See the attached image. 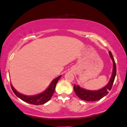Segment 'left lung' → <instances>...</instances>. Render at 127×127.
<instances>
[{
	"mask_svg": "<svg viewBox=\"0 0 127 127\" xmlns=\"http://www.w3.org/2000/svg\"><path fill=\"white\" fill-rule=\"evenodd\" d=\"M109 54L110 57L113 61V71L111 79L106 86L103 87V88L97 90V91H89V90L85 89L80 88L79 85H77V86L74 85V92L77 95V96L80 97L82 100H86V101L98 100L99 99H102L103 97H104L105 96H106L109 93L108 91H111L114 80H115L116 73H117V67H116L115 60H114V59L111 51H109Z\"/></svg>",
	"mask_w": 127,
	"mask_h": 127,
	"instance_id": "obj_1",
	"label": "left lung"
}]
</instances>
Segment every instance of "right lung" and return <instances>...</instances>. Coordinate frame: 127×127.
<instances>
[{"instance_id": "obj_1", "label": "right lung", "mask_w": 127, "mask_h": 127, "mask_svg": "<svg viewBox=\"0 0 127 127\" xmlns=\"http://www.w3.org/2000/svg\"><path fill=\"white\" fill-rule=\"evenodd\" d=\"M61 77H62V76H60L59 77H56V79H54V80L52 81L50 85H49L48 88L45 91H44L43 92L34 96H27L20 94V93H19L15 89V88H13L12 85H11V88L13 92V93L19 98L21 99V100H22L23 101L32 105H42L46 103V102H48V100H50V99H51V97H52V96H53V95L54 92L56 84H57V82L59 81Z\"/></svg>"}]
</instances>
